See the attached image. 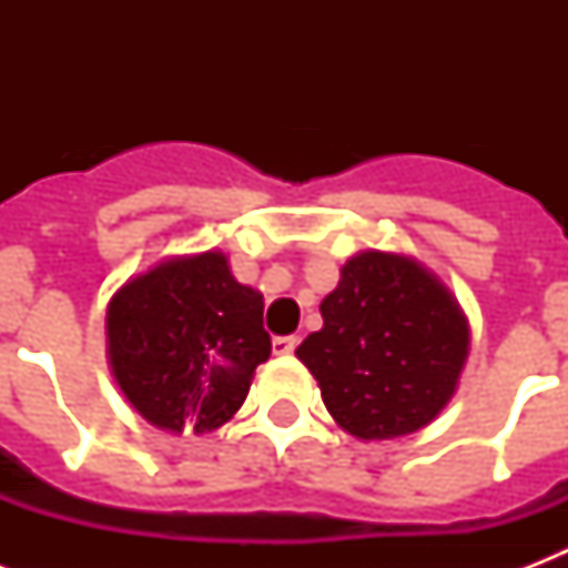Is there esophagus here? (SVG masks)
I'll use <instances>...</instances> for the list:
<instances>
[{"instance_id":"obj_1","label":"esophagus","mask_w":568,"mask_h":568,"mask_svg":"<svg viewBox=\"0 0 568 568\" xmlns=\"http://www.w3.org/2000/svg\"><path fill=\"white\" fill-rule=\"evenodd\" d=\"M274 356H288L294 354V347H297V336H276L274 338Z\"/></svg>"}]
</instances>
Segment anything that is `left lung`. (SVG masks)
I'll list each match as a JSON object with an SVG mask.
<instances>
[{
	"label": "left lung",
	"instance_id": "left-lung-1",
	"mask_svg": "<svg viewBox=\"0 0 568 568\" xmlns=\"http://www.w3.org/2000/svg\"><path fill=\"white\" fill-rule=\"evenodd\" d=\"M324 327L297 347L333 422L363 442L422 430L448 406L468 359V318L418 258L363 250L321 301Z\"/></svg>",
	"mask_w": 568,
	"mask_h": 568
}]
</instances>
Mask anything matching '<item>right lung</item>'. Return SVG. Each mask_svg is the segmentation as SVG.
Returning a JSON list of instances; mask_svg holds the SVG:
<instances>
[{
    "label": "right lung",
    "instance_id": "obj_1",
    "mask_svg": "<svg viewBox=\"0 0 568 568\" xmlns=\"http://www.w3.org/2000/svg\"><path fill=\"white\" fill-rule=\"evenodd\" d=\"M262 312V292L232 276L221 250L164 258L109 301L111 374L159 430H217L239 413L256 365L271 356Z\"/></svg>",
    "mask_w": 568,
    "mask_h": 568
}]
</instances>
